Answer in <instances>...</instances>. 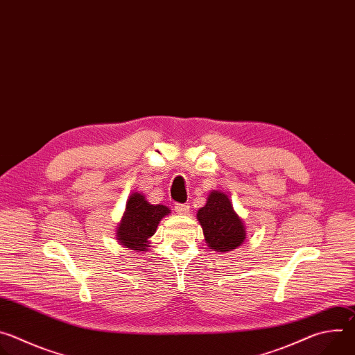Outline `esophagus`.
<instances>
[{"label": "esophagus", "mask_w": 355, "mask_h": 355, "mask_svg": "<svg viewBox=\"0 0 355 355\" xmlns=\"http://www.w3.org/2000/svg\"><path fill=\"white\" fill-rule=\"evenodd\" d=\"M174 209H175V212H177L178 215H187V214L189 212V207H188V205H182V204H177V205L174 207Z\"/></svg>", "instance_id": "1"}]
</instances>
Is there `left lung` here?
I'll return each instance as SVG.
<instances>
[{
	"mask_svg": "<svg viewBox=\"0 0 355 355\" xmlns=\"http://www.w3.org/2000/svg\"><path fill=\"white\" fill-rule=\"evenodd\" d=\"M209 248L226 252L237 248L245 240V226L233 209L232 200L222 191H212L204 208L196 214Z\"/></svg>",
	"mask_w": 355,
	"mask_h": 355,
	"instance_id": "8db88e82",
	"label": "left lung"
}]
</instances>
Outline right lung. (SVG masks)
I'll list each match as a JSON object with an SVG mask.
<instances>
[{
	"label": "right lung",
	"instance_id": "right-lung-1",
	"mask_svg": "<svg viewBox=\"0 0 355 355\" xmlns=\"http://www.w3.org/2000/svg\"><path fill=\"white\" fill-rule=\"evenodd\" d=\"M170 214L168 207L151 205L141 192H133L116 227L118 243L139 252L148 250V239L156 233L160 220Z\"/></svg>",
	"mask_w": 355,
	"mask_h": 355
}]
</instances>
